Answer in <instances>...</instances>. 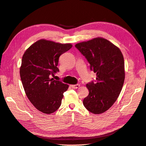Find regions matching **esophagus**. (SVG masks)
Returning <instances> with one entry per match:
<instances>
[{"mask_svg": "<svg viewBox=\"0 0 146 146\" xmlns=\"http://www.w3.org/2000/svg\"><path fill=\"white\" fill-rule=\"evenodd\" d=\"M79 86H80L79 84H76V85H70V87H71L73 88L77 89L79 87Z\"/></svg>", "mask_w": 146, "mask_h": 146, "instance_id": "34e87169", "label": "esophagus"}]
</instances>
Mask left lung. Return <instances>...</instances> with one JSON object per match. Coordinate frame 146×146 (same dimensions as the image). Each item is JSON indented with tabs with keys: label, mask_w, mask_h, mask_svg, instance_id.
Listing matches in <instances>:
<instances>
[{
	"label": "left lung",
	"mask_w": 146,
	"mask_h": 146,
	"mask_svg": "<svg viewBox=\"0 0 146 146\" xmlns=\"http://www.w3.org/2000/svg\"><path fill=\"white\" fill-rule=\"evenodd\" d=\"M75 47L96 73V82L86 85L89 94L83 104L93 114H102L110 108L120 94L125 78L123 55L117 46L102 37L77 43Z\"/></svg>",
	"instance_id": "1"
}]
</instances>
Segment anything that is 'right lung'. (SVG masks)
Returning a JSON list of instances; mask_svg holds the SVG:
<instances>
[{"label": "right lung", "instance_id": "1", "mask_svg": "<svg viewBox=\"0 0 146 146\" xmlns=\"http://www.w3.org/2000/svg\"><path fill=\"white\" fill-rule=\"evenodd\" d=\"M71 43L61 44L41 39L25 52L20 74L25 93L36 108L44 114L55 112L61 105L68 85L51 78L59 72V58L70 50Z\"/></svg>", "mask_w": 146, "mask_h": 146}]
</instances>
